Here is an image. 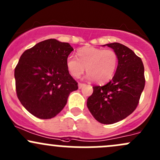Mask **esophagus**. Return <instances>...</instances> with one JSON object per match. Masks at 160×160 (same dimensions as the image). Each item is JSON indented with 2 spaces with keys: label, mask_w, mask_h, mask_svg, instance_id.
<instances>
[{
  "label": "esophagus",
  "mask_w": 160,
  "mask_h": 160,
  "mask_svg": "<svg viewBox=\"0 0 160 160\" xmlns=\"http://www.w3.org/2000/svg\"><path fill=\"white\" fill-rule=\"evenodd\" d=\"M86 85V84L85 83H78V88H82V87L85 86Z\"/></svg>",
  "instance_id": "34e87169"
}]
</instances>
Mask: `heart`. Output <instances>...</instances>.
I'll use <instances>...</instances> for the list:
<instances>
[{
	"label": "heart",
	"instance_id": "obj_1",
	"mask_svg": "<svg viewBox=\"0 0 160 160\" xmlns=\"http://www.w3.org/2000/svg\"><path fill=\"white\" fill-rule=\"evenodd\" d=\"M77 57L66 59L67 69L74 78H79L86 68L88 78L104 83L113 78L118 68V56L113 49L85 46L77 51Z\"/></svg>",
	"mask_w": 160,
	"mask_h": 160
}]
</instances>
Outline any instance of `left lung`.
<instances>
[{"instance_id":"obj_1","label":"left lung","mask_w":160,"mask_h":160,"mask_svg":"<svg viewBox=\"0 0 160 160\" xmlns=\"http://www.w3.org/2000/svg\"><path fill=\"white\" fill-rule=\"evenodd\" d=\"M106 45L118 53V68L108 83L93 86L87 107L95 120L111 124L135 111L145 86V77L142 60L131 49L118 42Z\"/></svg>"}]
</instances>
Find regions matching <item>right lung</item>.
Here are the masks:
<instances>
[{"mask_svg": "<svg viewBox=\"0 0 160 160\" xmlns=\"http://www.w3.org/2000/svg\"><path fill=\"white\" fill-rule=\"evenodd\" d=\"M74 50L68 42L49 39L21 55L14 70L16 92L22 105L40 119H50L66 106L78 82L66 68Z\"/></svg>", "mask_w": 160, "mask_h": 160, "instance_id": "right-lung-1", "label": "right lung"}]
</instances>
